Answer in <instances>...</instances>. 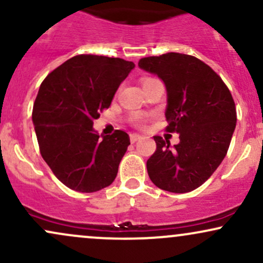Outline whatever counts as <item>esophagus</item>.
<instances>
[{
	"mask_svg": "<svg viewBox=\"0 0 263 263\" xmlns=\"http://www.w3.org/2000/svg\"><path fill=\"white\" fill-rule=\"evenodd\" d=\"M138 140H141V136L137 135V134H131L129 135V141H131V143H135V142H137Z\"/></svg>",
	"mask_w": 263,
	"mask_h": 263,
	"instance_id": "esophagus-1",
	"label": "esophagus"
}]
</instances>
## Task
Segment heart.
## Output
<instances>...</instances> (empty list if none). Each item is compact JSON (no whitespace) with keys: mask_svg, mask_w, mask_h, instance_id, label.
<instances>
[{"mask_svg":"<svg viewBox=\"0 0 263 263\" xmlns=\"http://www.w3.org/2000/svg\"><path fill=\"white\" fill-rule=\"evenodd\" d=\"M151 79H152V78H146V79H143V83H146V81H148V80H151ZM134 121H135L136 125L141 126L142 123H143V119H142L141 116H138V115H137V116L134 117Z\"/></svg>","mask_w":263,"mask_h":263,"instance_id":"obj_1","label":"heart"}]
</instances>
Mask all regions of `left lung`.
I'll return each mask as SVG.
<instances>
[{"label": "left lung", "instance_id": "1", "mask_svg": "<svg viewBox=\"0 0 263 263\" xmlns=\"http://www.w3.org/2000/svg\"><path fill=\"white\" fill-rule=\"evenodd\" d=\"M138 66L157 74L167 89L168 132L180 142L155 136L156 152L147 161L153 184L171 193H188L209 179L225 158L236 126L230 90L209 65L188 54L147 57Z\"/></svg>", "mask_w": 263, "mask_h": 263}]
</instances>
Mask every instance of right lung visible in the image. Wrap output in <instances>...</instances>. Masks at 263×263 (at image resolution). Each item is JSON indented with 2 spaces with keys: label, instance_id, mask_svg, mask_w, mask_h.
Returning <instances> with one entry per match:
<instances>
[{
  "label": "right lung",
  "instance_id": "obj_1",
  "mask_svg": "<svg viewBox=\"0 0 263 263\" xmlns=\"http://www.w3.org/2000/svg\"><path fill=\"white\" fill-rule=\"evenodd\" d=\"M134 68V63L121 58L80 54L41 84L32 112L39 151L68 188L93 193L116 178L128 135L116 129L100 140L92 125Z\"/></svg>",
  "mask_w": 263,
  "mask_h": 263
}]
</instances>
